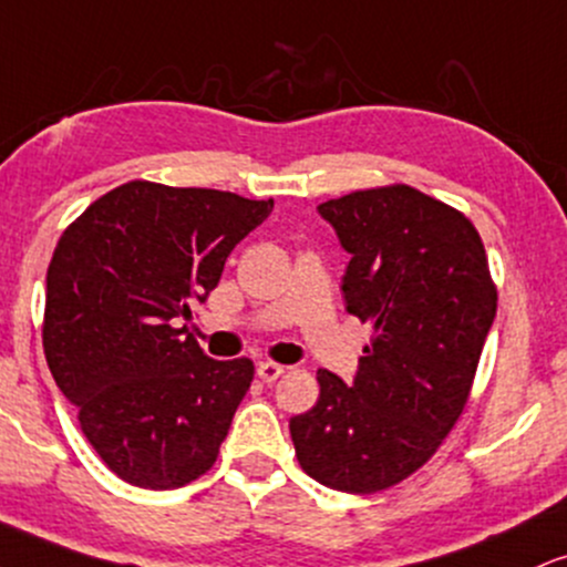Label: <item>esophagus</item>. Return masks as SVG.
I'll return each instance as SVG.
<instances>
[{
    "label": "esophagus",
    "mask_w": 567,
    "mask_h": 567,
    "mask_svg": "<svg viewBox=\"0 0 567 567\" xmlns=\"http://www.w3.org/2000/svg\"><path fill=\"white\" fill-rule=\"evenodd\" d=\"M258 378L264 380V383H275V380L279 378V374L285 372V367L282 364H277V361H261V364H258Z\"/></svg>",
    "instance_id": "esophagus-1"
}]
</instances>
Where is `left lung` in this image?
I'll use <instances>...</instances> for the list:
<instances>
[{
  "mask_svg": "<svg viewBox=\"0 0 567 567\" xmlns=\"http://www.w3.org/2000/svg\"><path fill=\"white\" fill-rule=\"evenodd\" d=\"M346 266V311L372 327L357 378L319 370V401L290 420L303 473L374 494L439 452L460 420L496 317V285L473 221L409 187L359 189L319 206Z\"/></svg>",
  "mask_w": 567,
  "mask_h": 567,
  "instance_id": "left-lung-1",
  "label": "left lung"
}]
</instances>
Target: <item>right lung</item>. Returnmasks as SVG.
Instances as JSON below:
<instances>
[{"instance_id": "add662e5", "label": "right lung", "mask_w": 567, "mask_h": 567, "mask_svg": "<svg viewBox=\"0 0 567 567\" xmlns=\"http://www.w3.org/2000/svg\"><path fill=\"white\" fill-rule=\"evenodd\" d=\"M275 208L203 187L126 182L63 231L42 343L79 425L121 481L166 491L214 467L254 361L208 359L193 317L224 261Z\"/></svg>"}]
</instances>
